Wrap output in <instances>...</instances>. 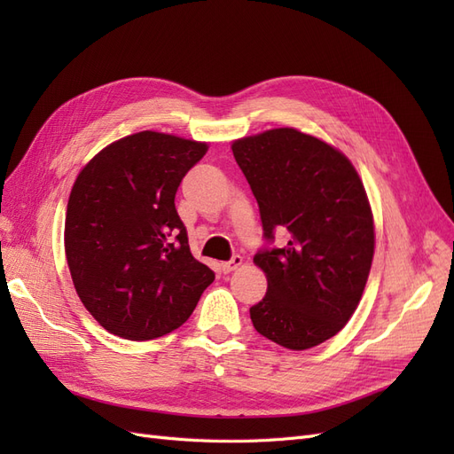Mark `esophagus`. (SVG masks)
Listing matches in <instances>:
<instances>
[{
	"instance_id": "obj_1",
	"label": "esophagus",
	"mask_w": 454,
	"mask_h": 454,
	"mask_svg": "<svg viewBox=\"0 0 454 454\" xmlns=\"http://www.w3.org/2000/svg\"><path fill=\"white\" fill-rule=\"evenodd\" d=\"M242 265V257L240 255H232L225 263H222V270L223 272H232L235 269H239Z\"/></svg>"
}]
</instances>
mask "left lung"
<instances>
[{
    "instance_id": "1",
    "label": "left lung",
    "mask_w": 454,
    "mask_h": 454,
    "mask_svg": "<svg viewBox=\"0 0 454 454\" xmlns=\"http://www.w3.org/2000/svg\"><path fill=\"white\" fill-rule=\"evenodd\" d=\"M231 149L265 240L287 231L282 248L254 257L267 294L250 309L252 324L284 348H312L345 327L369 277L375 227L364 184L339 149L295 129L248 136Z\"/></svg>"
}]
</instances>
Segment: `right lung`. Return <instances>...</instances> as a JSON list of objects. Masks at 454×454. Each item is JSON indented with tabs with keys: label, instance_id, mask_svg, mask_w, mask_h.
Masks as SVG:
<instances>
[{
	"label": "right lung",
	"instance_id": "add662e5",
	"mask_svg": "<svg viewBox=\"0 0 454 454\" xmlns=\"http://www.w3.org/2000/svg\"><path fill=\"white\" fill-rule=\"evenodd\" d=\"M206 151L204 142L144 130L109 144L79 172L66 212V259L81 303L109 333L167 335L214 282V270L191 254L174 204Z\"/></svg>",
	"mask_w": 454,
	"mask_h": 454
}]
</instances>
